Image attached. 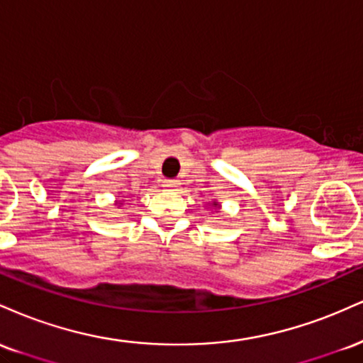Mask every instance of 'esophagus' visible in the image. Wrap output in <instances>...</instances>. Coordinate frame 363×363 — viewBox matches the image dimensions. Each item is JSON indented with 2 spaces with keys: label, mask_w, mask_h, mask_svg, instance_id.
Wrapping results in <instances>:
<instances>
[{
  "label": "esophagus",
  "mask_w": 363,
  "mask_h": 363,
  "mask_svg": "<svg viewBox=\"0 0 363 363\" xmlns=\"http://www.w3.org/2000/svg\"><path fill=\"white\" fill-rule=\"evenodd\" d=\"M162 186H164L165 189H176L179 186V181H176V179H164V181H162Z\"/></svg>",
  "instance_id": "34e87169"
}]
</instances>
